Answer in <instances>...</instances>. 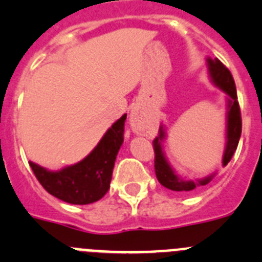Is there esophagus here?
<instances>
[{"mask_svg":"<svg viewBox=\"0 0 262 262\" xmlns=\"http://www.w3.org/2000/svg\"><path fill=\"white\" fill-rule=\"evenodd\" d=\"M129 124H130L132 126V130L136 134H140V136L150 134V132L152 130V126L148 124L147 120L140 114V111L137 110V108H133V110H132Z\"/></svg>","mask_w":262,"mask_h":262,"instance_id":"1","label":"esophagus"}]
</instances>
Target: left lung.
I'll list each match as a JSON object with an SVG mask.
<instances>
[{
  "label": "left lung",
  "mask_w": 262,
  "mask_h": 262,
  "mask_svg": "<svg viewBox=\"0 0 262 262\" xmlns=\"http://www.w3.org/2000/svg\"><path fill=\"white\" fill-rule=\"evenodd\" d=\"M207 61V70L210 79L216 87H219L223 93L227 95V125H226V147L223 152L222 164L223 167L227 166L231 160L234 152L236 151L237 143H239L240 136H242V116H240V107L237 102L236 95V86H235L234 78L231 75L230 70L223 65L218 58L211 60L210 57L206 58ZM166 140V129L163 125L159 128V136L157 137L152 142L155 151V175H157L158 181L167 189L176 190V192H189L194 188L206 185L210 183L211 179L215 173L207 176V178L200 179L197 181L184 180L180 176L176 175V172L169 166L168 160L163 152V146L162 142Z\"/></svg>",
  "instance_id": "8db88e82"
}]
</instances>
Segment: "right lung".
Here are the masks:
<instances>
[{"label": "right lung", "mask_w": 262, "mask_h": 262, "mask_svg": "<svg viewBox=\"0 0 262 262\" xmlns=\"http://www.w3.org/2000/svg\"><path fill=\"white\" fill-rule=\"evenodd\" d=\"M126 115H122L111 126L93 151L73 166L60 171H49L30 162L35 176L44 189L61 201L73 205H87L99 201L110 189L115 160L124 142V124Z\"/></svg>", "instance_id": "add662e5"}]
</instances>
